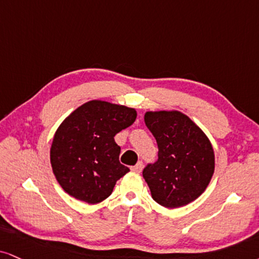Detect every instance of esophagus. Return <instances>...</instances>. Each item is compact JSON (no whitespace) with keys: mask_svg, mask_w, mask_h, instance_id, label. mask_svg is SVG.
<instances>
[{"mask_svg":"<svg viewBox=\"0 0 259 259\" xmlns=\"http://www.w3.org/2000/svg\"><path fill=\"white\" fill-rule=\"evenodd\" d=\"M131 170L135 171V173H140L143 170V162H138L136 165L131 167Z\"/></svg>","mask_w":259,"mask_h":259,"instance_id":"esophagus-1","label":"esophagus"}]
</instances>
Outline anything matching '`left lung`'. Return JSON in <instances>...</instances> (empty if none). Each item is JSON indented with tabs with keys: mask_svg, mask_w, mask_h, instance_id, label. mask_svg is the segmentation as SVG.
Masks as SVG:
<instances>
[{
	"mask_svg": "<svg viewBox=\"0 0 259 259\" xmlns=\"http://www.w3.org/2000/svg\"><path fill=\"white\" fill-rule=\"evenodd\" d=\"M144 121L158 146V159L143 170L151 196L159 205L175 209L202 194L215 170L209 138L179 110L146 111Z\"/></svg>",
	"mask_w": 259,
	"mask_h": 259,
	"instance_id": "8db88e82",
	"label": "left lung"
}]
</instances>
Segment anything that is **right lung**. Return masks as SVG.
Here are the masks:
<instances>
[{"instance_id":"add662e5","label":"right lung","mask_w":259,"mask_h":259,"mask_svg":"<svg viewBox=\"0 0 259 259\" xmlns=\"http://www.w3.org/2000/svg\"><path fill=\"white\" fill-rule=\"evenodd\" d=\"M135 108L92 100L62 121L54 135L50 163L57 183L75 199L104 200L130 169L119 161L114 137L136 121Z\"/></svg>"}]
</instances>
